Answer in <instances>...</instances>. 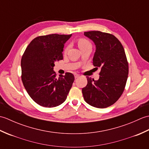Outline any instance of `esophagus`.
<instances>
[{"label": "esophagus", "mask_w": 149, "mask_h": 149, "mask_svg": "<svg viewBox=\"0 0 149 149\" xmlns=\"http://www.w3.org/2000/svg\"><path fill=\"white\" fill-rule=\"evenodd\" d=\"M74 76H75V79H77V78H78L79 77L80 75H79V74H75L74 75Z\"/></svg>", "instance_id": "esophagus-1"}]
</instances>
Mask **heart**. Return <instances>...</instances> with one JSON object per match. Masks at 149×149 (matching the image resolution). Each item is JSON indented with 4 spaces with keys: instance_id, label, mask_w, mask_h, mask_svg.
Listing matches in <instances>:
<instances>
[{
    "instance_id": "heart-1",
    "label": "heart",
    "mask_w": 149,
    "mask_h": 149,
    "mask_svg": "<svg viewBox=\"0 0 149 149\" xmlns=\"http://www.w3.org/2000/svg\"><path fill=\"white\" fill-rule=\"evenodd\" d=\"M91 45L90 43L88 42V41L87 40H85V39H80L78 41V45H79V47L81 49V47H84L86 45ZM68 49V47H66V48L65 49V51H66Z\"/></svg>"
}]
</instances>
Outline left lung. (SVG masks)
Listing matches in <instances>:
<instances>
[{
  "label": "left lung",
  "instance_id": "8db88e82",
  "mask_svg": "<svg viewBox=\"0 0 149 149\" xmlns=\"http://www.w3.org/2000/svg\"><path fill=\"white\" fill-rule=\"evenodd\" d=\"M84 34L95 45L92 63L101 70L97 81L86 77L88 84L82 89L83 97L91 106L106 108L115 104L124 90L129 73L125 50L113 34L98 31Z\"/></svg>",
  "mask_w": 149,
  "mask_h": 149
}]
</instances>
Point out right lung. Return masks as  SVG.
<instances>
[{"label":"right lung","instance_id":"1","mask_svg":"<svg viewBox=\"0 0 149 149\" xmlns=\"http://www.w3.org/2000/svg\"><path fill=\"white\" fill-rule=\"evenodd\" d=\"M72 34H52L36 37L21 59L22 81L31 99L40 106L54 107L65 101L74 81L71 73L57 79L54 63L63 59L65 43Z\"/></svg>","mask_w":149,"mask_h":149}]
</instances>
